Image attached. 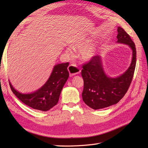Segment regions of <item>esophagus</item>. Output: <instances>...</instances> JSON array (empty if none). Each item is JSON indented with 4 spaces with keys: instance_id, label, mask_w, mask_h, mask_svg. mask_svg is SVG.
Wrapping results in <instances>:
<instances>
[{
    "instance_id": "34e87169",
    "label": "esophagus",
    "mask_w": 148,
    "mask_h": 148,
    "mask_svg": "<svg viewBox=\"0 0 148 148\" xmlns=\"http://www.w3.org/2000/svg\"><path fill=\"white\" fill-rule=\"evenodd\" d=\"M68 71L69 72L71 76H74L75 75H77L80 73V69L77 68V66L74 65H70L68 67Z\"/></svg>"
}]
</instances>
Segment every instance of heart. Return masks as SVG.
<instances>
[{
  "label": "heart",
  "instance_id": "b5f03b06",
  "mask_svg": "<svg viewBox=\"0 0 148 148\" xmlns=\"http://www.w3.org/2000/svg\"><path fill=\"white\" fill-rule=\"evenodd\" d=\"M88 42L89 40L88 39L77 40L72 46V48L74 49H80L81 57L85 61H90L93 59L95 56L97 51L96 45H95V44H91V45H87ZM65 53L69 55H72L71 50L69 48H67L65 49Z\"/></svg>",
  "mask_w": 148,
  "mask_h": 148
}]
</instances>
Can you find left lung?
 I'll return each mask as SVG.
<instances>
[{
    "label": "left lung",
    "mask_w": 148,
    "mask_h": 148,
    "mask_svg": "<svg viewBox=\"0 0 148 148\" xmlns=\"http://www.w3.org/2000/svg\"><path fill=\"white\" fill-rule=\"evenodd\" d=\"M118 33L116 42L128 46L132 52L130 65L126 71L117 77L108 76L100 55L95 56L83 66V100L93 109H103L117 103L127 93L132 80L136 65V46L121 27H118Z\"/></svg>",
    "instance_id": "8db88e82"
}]
</instances>
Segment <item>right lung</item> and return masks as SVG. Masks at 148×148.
<instances>
[{
  "label": "right lung",
  "mask_w": 148,
  "mask_h": 148,
  "mask_svg": "<svg viewBox=\"0 0 148 148\" xmlns=\"http://www.w3.org/2000/svg\"><path fill=\"white\" fill-rule=\"evenodd\" d=\"M68 66V62L55 65L45 84L35 92L22 93L16 90L9 81L11 89L25 104L39 111H48L58 102L62 90L69 76Z\"/></svg>",
  "instance_id": "1"
}]
</instances>
